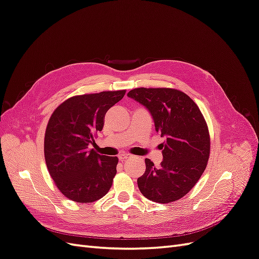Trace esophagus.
<instances>
[{"label": "esophagus", "mask_w": 259, "mask_h": 259, "mask_svg": "<svg viewBox=\"0 0 259 259\" xmlns=\"http://www.w3.org/2000/svg\"><path fill=\"white\" fill-rule=\"evenodd\" d=\"M130 158H132V155H131V154H126V153H121V154L119 155V160H120L121 162H123V161H125V160H127V159H130Z\"/></svg>", "instance_id": "esophagus-1"}]
</instances>
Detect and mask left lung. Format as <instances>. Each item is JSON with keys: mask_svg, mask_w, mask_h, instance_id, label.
Returning a JSON list of instances; mask_svg holds the SVG:
<instances>
[{"mask_svg": "<svg viewBox=\"0 0 259 259\" xmlns=\"http://www.w3.org/2000/svg\"><path fill=\"white\" fill-rule=\"evenodd\" d=\"M127 96L145 106L153 117L155 131L165 142L163 161L155 167L146 159V171L137 179L140 192L153 202L182 199L207 165L210 139L207 124L197 104L175 89H134Z\"/></svg>", "mask_w": 259, "mask_h": 259, "instance_id": "8db88e82", "label": "left lung"}]
</instances>
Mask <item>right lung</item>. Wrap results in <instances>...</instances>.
Returning <instances> with one entry per match:
<instances>
[{"label": "right lung", "instance_id": "right-lung-1", "mask_svg": "<svg viewBox=\"0 0 259 259\" xmlns=\"http://www.w3.org/2000/svg\"><path fill=\"white\" fill-rule=\"evenodd\" d=\"M125 90L73 96L59 105L50 117L44 138L46 166L55 185L69 200L92 203L108 193L119 159L98 154L97 133L105 115L124 97Z\"/></svg>", "mask_w": 259, "mask_h": 259}]
</instances>
